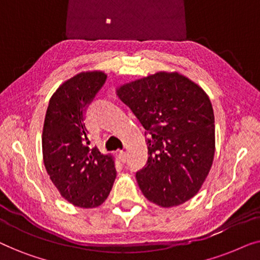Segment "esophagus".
Wrapping results in <instances>:
<instances>
[{
    "label": "esophagus",
    "instance_id": "1",
    "mask_svg": "<svg viewBox=\"0 0 260 260\" xmlns=\"http://www.w3.org/2000/svg\"><path fill=\"white\" fill-rule=\"evenodd\" d=\"M118 158H119L120 162H125L126 161V151L120 150L118 152Z\"/></svg>",
    "mask_w": 260,
    "mask_h": 260
}]
</instances>
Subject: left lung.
Here are the masks:
<instances>
[{
    "mask_svg": "<svg viewBox=\"0 0 260 260\" xmlns=\"http://www.w3.org/2000/svg\"><path fill=\"white\" fill-rule=\"evenodd\" d=\"M117 95L145 129L148 162L136 179L149 201L169 208L198 194L215 152L214 112L207 93L177 72L120 85Z\"/></svg>",
    "mask_w": 260,
    "mask_h": 260,
    "instance_id": "obj_1",
    "label": "left lung"
}]
</instances>
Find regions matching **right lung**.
<instances>
[{
  "label": "right lung",
  "mask_w": 260,
  "mask_h": 260,
  "mask_svg": "<svg viewBox=\"0 0 260 260\" xmlns=\"http://www.w3.org/2000/svg\"><path fill=\"white\" fill-rule=\"evenodd\" d=\"M106 80L102 71L80 72L49 99L42 130V155L49 179L61 197L80 208H95L116 179L115 159L87 147L85 110Z\"/></svg>",
  "instance_id": "add662e5"
}]
</instances>
